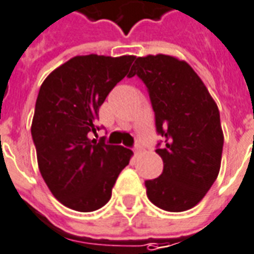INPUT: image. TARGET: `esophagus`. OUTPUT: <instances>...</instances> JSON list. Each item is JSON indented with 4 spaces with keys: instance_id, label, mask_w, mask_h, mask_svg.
I'll use <instances>...</instances> for the list:
<instances>
[{
    "instance_id": "obj_1",
    "label": "esophagus",
    "mask_w": 254,
    "mask_h": 254,
    "mask_svg": "<svg viewBox=\"0 0 254 254\" xmlns=\"http://www.w3.org/2000/svg\"><path fill=\"white\" fill-rule=\"evenodd\" d=\"M134 151H135V154H140V152H142V146L136 144V146L134 147Z\"/></svg>"
}]
</instances>
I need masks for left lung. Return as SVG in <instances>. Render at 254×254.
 I'll return each mask as SVG.
<instances>
[{"mask_svg":"<svg viewBox=\"0 0 254 254\" xmlns=\"http://www.w3.org/2000/svg\"><path fill=\"white\" fill-rule=\"evenodd\" d=\"M146 84L165 146L163 173L146 181L148 199L166 211L194 207L218 177L224 146L220 111L201 77L169 55L136 57L128 73Z\"/></svg>","mask_w":254,"mask_h":254,"instance_id":"obj_1","label":"left lung"}]
</instances>
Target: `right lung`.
Returning <instances> with one entry per match:
<instances>
[{"instance_id":"right-lung-1","label":"right lung","mask_w":254,"mask_h":254,"mask_svg":"<svg viewBox=\"0 0 254 254\" xmlns=\"http://www.w3.org/2000/svg\"><path fill=\"white\" fill-rule=\"evenodd\" d=\"M135 56H75L44 80L36 100L32 138L45 184L56 199L76 211H93L111 198L132 151L89 139L99 108L123 79Z\"/></svg>"}]
</instances>
